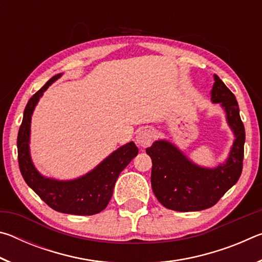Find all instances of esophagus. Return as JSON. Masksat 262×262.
Returning <instances> with one entry per match:
<instances>
[{
    "label": "esophagus",
    "mask_w": 262,
    "mask_h": 262,
    "mask_svg": "<svg viewBox=\"0 0 262 262\" xmlns=\"http://www.w3.org/2000/svg\"><path fill=\"white\" fill-rule=\"evenodd\" d=\"M154 132L149 128H142L136 134V142L141 147H149L154 141Z\"/></svg>",
    "instance_id": "obj_1"
}]
</instances>
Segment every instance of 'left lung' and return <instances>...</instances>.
I'll use <instances>...</instances> for the list:
<instances>
[{"mask_svg": "<svg viewBox=\"0 0 262 262\" xmlns=\"http://www.w3.org/2000/svg\"><path fill=\"white\" fill-rule=\"evenodd\" d=\"M212 103H220L234 134V142L224 164L214 168L199 166L167 141H156L147 148L151 157V187L157 200L167 209L199 211L215 206L237 183L243 171L245 128L236 97L214 75Z\"/></svg>", "mask_w": 262, "mask_h": 262, "instance_id": "left-lung-1", "label": "left lung"}]
</instances>
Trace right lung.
<instances>
[{
	"mask_svg": "<svg viewBox=\"0 0 262 262\" xmlns=\"http://www.w3.org/2000/svg\"><path fill=\"white\" fill-rule=\"evenodd\" d=\"M61 75L53 76L35 92L24 110L23 121L17 136L19 170L25 183L52 209L72 215H95L107 207L119 174L136 157L139 149L134 142H129L115 150L89 173L74 180L59 181L45 178L39 173L30 156L31 117L43 92Z\"/></svg>",
	"mask_w": 262,
	"mask_h": 262,
	"instance_id": "obj_1",
	"label": "right lung"
}]
</instances>
